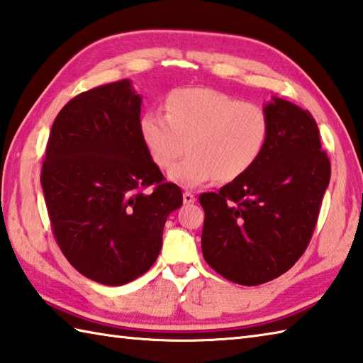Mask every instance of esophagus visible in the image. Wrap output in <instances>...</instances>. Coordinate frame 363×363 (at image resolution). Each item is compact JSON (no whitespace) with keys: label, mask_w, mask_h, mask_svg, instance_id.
Wrapping results in <instances>:
<instances>
[{"label":"esophagus","mask_w":363,"mask_h":363,"mask_svg":"<svg viewBox=\"0 0 363 363\" xmlns=\"http://www.w3.org/2000/svg\"><path fill=\"white\" fill-rule=\"evenodd\" d=\"M195 200H196V198H195V195H194V194H191V191L186 190V191H184V194H182V201H184V204L195 203Z\"/></svg>","instance_id":"obj_1"}]
</instances>
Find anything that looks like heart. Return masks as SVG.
I'll use <instances>...</instances> for the list:
<instances>
[{
	"label": "heart",
	"mask_w": 363,
	"mask_h": 363,
	"mask_svg": "<svg viewBox=\"0 0 363 363\" xmlns=\"http://www.w3.org/2000/svg\"><path fill=\"white\" fill-rule=\"evenodd\" d=\"M167 115L149 110L140 133L152 160L169 168V179L198 187L217 177L228 182L250 169L264 151L269 118L262 106L212 88H179L167 97Z\"/></svg>",
	"instance_id": "1"
}]
</instances>
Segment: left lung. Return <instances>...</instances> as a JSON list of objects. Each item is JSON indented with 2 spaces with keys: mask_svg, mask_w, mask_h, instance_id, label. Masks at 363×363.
Masks as SVG:
<instances>
[{
  "mask_svg": "<svg viewBox=\"0 0 363 363\" xmlns=\"http://www.w3.org/2000/svg\"><path fill=\"white\" fill-rule=\"evenodd\" d=\"M264 111L269 137L257 163L217 194L200 195L203 257L244 286L277 279L302 257L330 181V160L310 111L280 97Z\"/></svg>",
  "mask_w": 363,
  "mask_h": 363,
  "instance_id": "1",
  "label": "left lung"
}]
</instances>
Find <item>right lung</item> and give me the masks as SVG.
Masks as SVG:
<instances>
[{"instance_id": "add662e5", "label": "right lung", "mask_w": 363, "mask_h": 363, "mask_svg": "<svg viewBox=\"0 0 363 363\" xmlns=\"http://www.w3.org/2000/svg\"><path fill=\"white\" fill-rule=\"evenodd\" d=\"M130 80L82 92L50 130L40 184L56 242L82 275L108 286L149 271L182 191L165 182L140 133Z\"/></svg>"}]
</instances>
